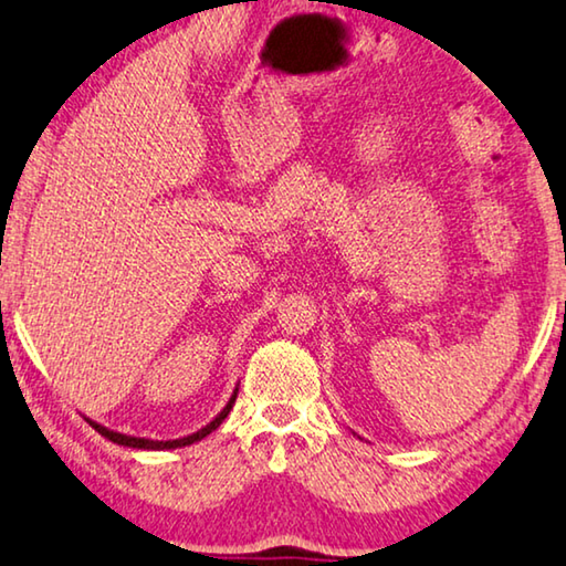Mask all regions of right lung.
<instances>
[{
    "mask_svg": "<svg viewBox=\"0 0 566 566\" xmlns=\"http://www.w3.org/2000/svg\"><path fill=\"white\" fill-rule=\"evenodd\" d=\"M237 390H240V388H234L232 398L227 400V406L222 408V411H219V416H217L214 421H209L207 426H203V429H199L196 433H188V437H181V439L158 441V439H145V437H129V433H119V431H114V429H106V426L96 423V421H92V419H86V421H88V426H92V429L99 431L104 439L114 441V444H119V447H129V449H153V452H163V449H178V447H188V444H193V441H201L203 437H209L211 431L219 429V423H222V421L227 419V416H229V411H232L234 398H237Z\"/></svg>",
    "mask_w": 566,
    "mask_h": 566,
    "instance_id": "1",
    "label": "right lung"
}]
</instances>
